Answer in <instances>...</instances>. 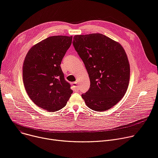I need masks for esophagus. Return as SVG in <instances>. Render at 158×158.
<instances>
[{"instance_id":"34e87169","label":"esophagus","mask_w":158,"mask_h":158,"mask_svg":"<svg viewBox=\"0 0 158 158\" xmlns=\"http://www.w3.org/2000/svg\"><path fill=\"white\" fill-rule=\"evenodd\" d=\"M73 87H74V89H75V91H79V87L78 86V85H77V81H75V82H74L73 83Z\"/></svg>"}]
</instances>
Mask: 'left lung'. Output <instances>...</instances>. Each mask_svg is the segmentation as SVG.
<instances>
[{
    "label": "left lung",
    "mask_w": 158,
    "mask_h": 158,
    "mask_svg": "<svg viewBox=\"0 0 158 158\" xmlns=\"http://www.w3.org/2000/svg\"><path fill=\"white\" fill-rule=\"evenodd\" d=\"M73 44L90 79V88L82 94L85 105L103 111L124 96L130 79V64L119 43L100 33L75 35Z\"/></svg>",
    "instance_id": "1"
}]
</instances>
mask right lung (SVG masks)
Returning a JSON list of instances; mask_svg holds the SVG:
<instances>
[{
	"instance_id": "1",
	"label": "right lung",
	"mask_w": 158,
	"mask_h": 158,
	"mask_svg": "<svg viewBox=\"0 0 158 158\" xmlns=\"http://www.w3.org/2000/svg\"><path fill=\"white\" fill-rule=\"evenodd\" d=\"M73 36H53L33 46L27 53L23 79L27 95L48 111L64 108L73 91L64 79L60 64Z\"/></svg>"
}]
</instances>
